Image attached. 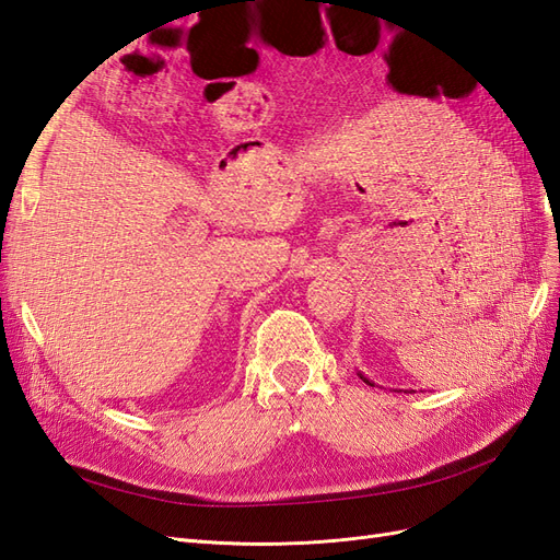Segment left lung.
<instances>
[{
	"mask_svg": "<svg viewBox=\"0 0 560 560\" xmlns=\"http://www.w3.org/2000/svg\"><path fill=\"white\" fill-rule=\"evenodd\" d=\"M551 212H553V210H551ZM362 378H364V376H362ZM364 381H366V378H364ZM366 383H369V381H366ZM369 385H371V383H369Z\"/></svg>",
	"mask_w": 560,
	"mask_h": 560,
	"instance_id": "8db88e82",
	"label": "left lung"
}]
</instances>
